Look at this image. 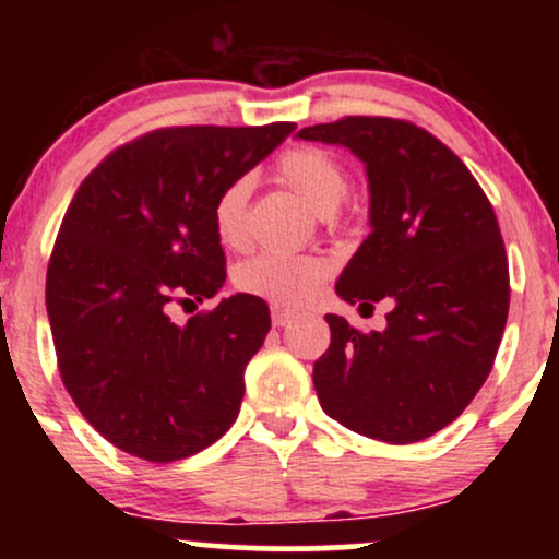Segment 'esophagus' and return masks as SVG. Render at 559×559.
Returning a JSON list of instances; mask_svg holds the SVG:
<instances>
[{
  "instance_id": "obj_1",
  "label": "esophagus",
  "mask_w": 559,
  "mask_h": 559,
  "mask_svg": "<svg viewBox=\"0 0 559 559\" xmlns=\"http://www.w3.org/2000/svg\"><path fill=\"white\" fill-rule=\"evenodd\" d=\"M271 318H273V325H278V329H281V325H288L297 316H294L292 310H284V307H273Z\"/></svg>"
}]
</instances>
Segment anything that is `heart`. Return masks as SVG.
<instances>
[{"mask_svg":"<svg viewBox=\"0 0 559 559\" xmlns=\"http://www.w3.org/2000/svg\"><path fill=\"white\" fill-rule=\"evenodd\" d=\"M275 173L318 213L336 210L349 191V173L342 159L316 144L288 146L275 159ZM249 176L228 181L215 197L213 228L223 247L243 249L249 243ZM331 262L316 254L262 252L236 267L234 284L249 297H260L278 307H301L318 297L331 278Z\"/></svg>","mask_w":559,"mask_h":559,"instance_id":"1","label":"heart"}]
</instances>
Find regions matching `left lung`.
Returning a JSON list of instances; mask_svg holds the SVG:
<instances>
[{"label":"left lung","mask_w":559,"mask_h":559,"mask_svg":"<svg viewBox=\"0 0 559 559\" xmlns=\"http://www.w3.org/2000/svg\"><path fill=\"white\" fill-rule=\"evenodd\" d=\"M299 139L349 146L368 170L373 230L344 267L338 297L394 301L383 331L325 316L318 400L368 439H428L478 394L502 342L510 271L489 197L463 159L409 120L346 115L301 128Z\"/></svg>","instance_id":"obj_1"}]
</instances>
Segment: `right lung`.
I'll list each match as a JSON object with an SVG mask.
<instances>
[{
    "label": "right lung",
    "mask_w": 559,
    "mask_h": 559,
    "mask_svg": "<svg viewBox=\"0 0 559 559\" xmlns=\"http://www.w3.org/2000/svg\"><path fill=\"white\" fill-rule=\"evenodd\" d=\"M292 131L141 133L83 178L62 217L47 271L57 368L83 418L133 457H191L239 415L243 368L271 331L267 305L236 294L186 325L170 310L223 286L215 197Z\"/></svg>",
    "instance_id": "1"
}]
</instances>
